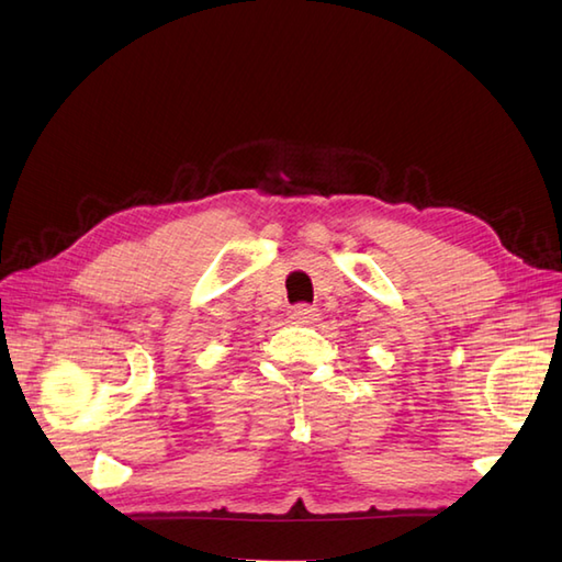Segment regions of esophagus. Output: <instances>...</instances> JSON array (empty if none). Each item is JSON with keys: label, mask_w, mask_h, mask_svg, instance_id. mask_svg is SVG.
<instances>
[{"label": "esophagus", "mask_w": 562, "mask_h": 562, "mask_svg": "<svg viewBox=\"0 0 562 562\" xmlns=\"http://www.w3.org/2000/svg\"><path fill=\"white\" fill-rule=\"evenodd\" d=\"M316 316L318 314L312 304H296L290 312V318L294 321V324H312V321H316Z\"/></svg>", "instance_id": "34e87169"}]
</instances>
